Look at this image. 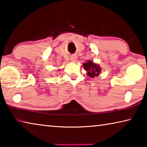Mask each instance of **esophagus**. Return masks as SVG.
Here are the masks:
<instances>
[{
    "instance_id": "obj_1",
    "label": "esophagus",
    "mask_w": 147,
    "mask_h": 147,
    "mask_svg": "<svg viewBox=\"0 0 147 147\" xmlns=\"http://www.w3.org/2000/svg\"><path fill=\"white\" fill-rule=\"evenodd\" d=\"M76 57L75 56H73L71 57V61H72L74 62V61H76Z\"/></svg>"
}]
</instances>
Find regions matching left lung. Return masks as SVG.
Instances as JSON below:
<instances>
[{"label":"left lung","instance_id":"1","mask_svg":"<svg viewBox=\"0 0 147 147\" xmlns=\"http://www.w3.org/2000/svg\"><path fill=\"white\" fill-rule=\"evenodd\" d=\"M83 65L85 70L88 72V75L91 78L99 75V73L101 71L100 67L91 61H88L87 63H84Z\"/></svg>","mask_w":147,"mask_h":147}]
</instances>
